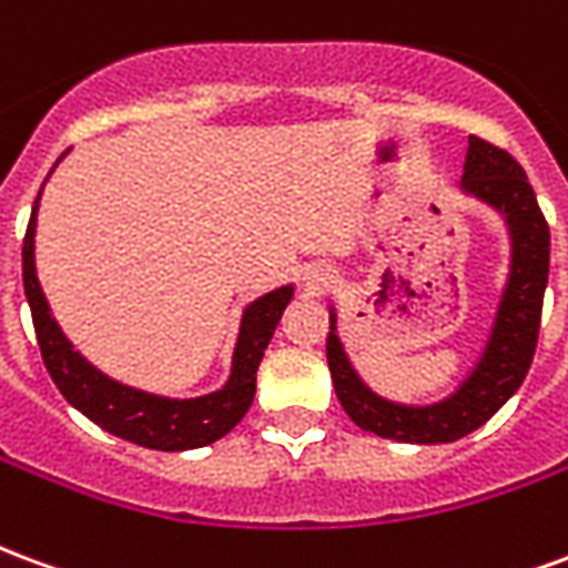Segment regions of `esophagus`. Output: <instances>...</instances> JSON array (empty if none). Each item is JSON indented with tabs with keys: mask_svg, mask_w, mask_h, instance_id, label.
<instances>
[{
	"mask_svg": "<svg viewBox=\"0 0 568 568\" xmlns=\"http://www.w3.org/2000/svg\"><path fill=\"white\" fill-rule=\"evenodd\" d=\"M328 283H332V273L322 271V267H320V271H313L307 276V285H310V288H316V292H320V288H325Z\"/></svg>",
	"mask_w": 568,
	"mask_h": 568,
	"instance_id": "1",
	"label": "esophagus"
}]
</instances>
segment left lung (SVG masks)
<instances>
[{
	"label": "left lung",
	"mask_w": 568,
	"mask_h": 568,
	"mask_svg": "<svg viewBox=\"0 0 568 568\" xmlns=\"http://www.w3.org/2000/svg\"><path fill=\"white\" fill-rule=\"evenodd\" d=\"M459 187L505 215L511 234V273L501 292L487 349L456 393L426 407L395 405L371 393L358 381L337 341V316L332 310V332L325 353L337 402L358 428L374 432L381 438L402 444H450L465 438L520 389L536 356L550 264V231L538 210L536 191L529 185L524 166L508 151L480 136H468Z\"/></svg>",
	"instance_id": "left-lung-1"
}]
</instances>
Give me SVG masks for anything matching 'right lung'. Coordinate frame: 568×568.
Here are the masks:
<instances>
[{"mask_svg":"<svg viewBox=\"0 0 568 568\" xmlns=\"http://www.w3.org/2000/svg\"><path fill=\"white\" fill-rule=\"evenodd\" d=\"M42 197V191H39ZM39 197L32 206L27 236H23V292L30 301L36 341L42 349L44 368L63 393L69 405L93 419L97 426L112 432L118 438L140 444L149 450H194L212 440L224 438L231 428L246 417L248 405L255 398V374H258L264 349L271 344L276 325L283 320V310L295 295L292 285L267 292L252 301L243 313L240 337H236L231 377L219 393L200 398H163V395L142 393L133 386L105 377L72 349L67 334L51 316V307L42 295V285L36 276V212Z\"/></svg>","mask_w":568,"mask_h":568,"instance_id":"obj_1","label":"right lung"}]
</instances>
